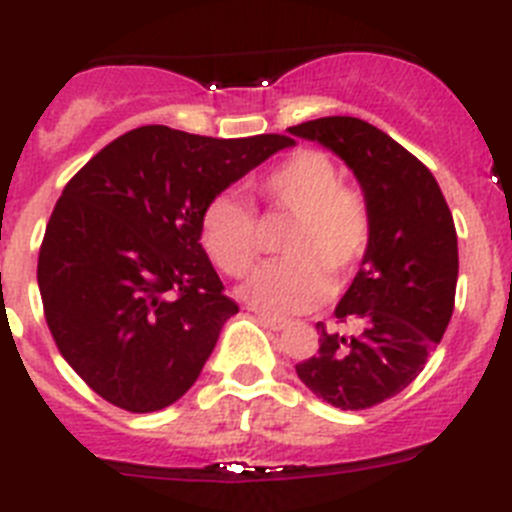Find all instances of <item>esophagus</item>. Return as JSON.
<instances>
[{
  "label": "esophagus",
  "mask_w": 512,
  "mask_h": 512,
  "mask_svg": "<svg viewBox=\"0 0 512 512\" xmlns=\"http://www.w3.org/2000/svg\"><path fill=\"white\" fill-rule=\"evenodd\" d=\"M256 318H259L261 323L271 330H284L289 325L287 318H277V315H269V312H256Z\"/></svg>",
  "instance_id": "1"
}]
</instances>
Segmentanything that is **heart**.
<instances>
[{
  "label": "heart",
  "instance_id": "1",
  "mask_svg": "<svg viewBox=\"0 0 512 512\" xmlns=\"http://www.w3.org/2000/svg\"><path fill=\"white\" fill-rule=\"evenodd\" d=\"M261 205L292 215L284 259L269 261L243 284V297L271 315L305 312L325 300L328 277H348L372 243V210L364 194L341 182V169L315 148L289 153L253 182ZM207 256L228 277H243L259 253L253 207L235 192L215 194L200 217Z\"/></svg>",
  "mask_w": 512,
  "mask_h": 512
}]
</instances>
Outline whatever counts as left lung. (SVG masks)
Returning a JSON list of instances; mask_svg holds the SVG:
<instances>
[{
  "label": "left lung",
  "instance_id": "left-lung-1",
  "mask_svg": "<svg viewBox=\"0 0 512 512\" xmlns=\"http://www.w3.org/2000/svg\"><path fill=\"white\" fill-rule=\"evenodd\" d=\"M289 133L341 156L372 210V243L336 307L346 330L315 325L318 354L297 377L333 408H374L423 372L446 333L459 277L454 217L428 166L369 122L320 117Z\"/></svg>",
  "mask_w": 512,
  "mask_h": 512
}]
</instances>
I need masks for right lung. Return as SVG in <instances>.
Returning a JSON list of instances; mask_svg holds the SVG:
<instances>
[{
  "label": "right lung",
  "instance_id": "1",
  "mask_svg": "<svg viewBox=\"0 0 512 512\" xmlns=\"http://www.w3.org/2000/svg\"><path fill=\"white\" fill-rule=\"evenodd\" d=\"M292 143L143 125L71 176L45 225L38 287L58 351L99 397L153 413L200 377L238 312L200 243L202 210Z\"/></svg>",
  "mask_w": 512,
  "mask_h": 512
}]
</instances>
